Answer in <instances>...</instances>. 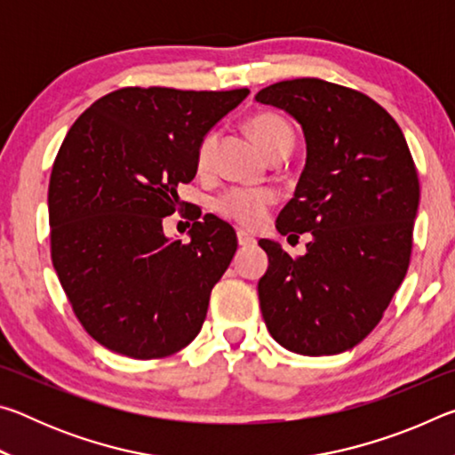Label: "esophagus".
<instances>
[{
  "mask_svg": "<svg viewBox=\"0 0 455 455\" xmlns=\"http://www.w3.org/2000/svg\"><path fill=\"white\" fill-rule=\"evenodd\" d=\"M236 241H238V244H241V246H252V244L257 243L255 238H252L251 235L243 233V230H238V233H236Z\"/></svg>",
  "mask_w": 455,
  "mask_h": 455,
  "instance_id": "esophagus-1",
  "label": "esophagus"
}]
</instances>
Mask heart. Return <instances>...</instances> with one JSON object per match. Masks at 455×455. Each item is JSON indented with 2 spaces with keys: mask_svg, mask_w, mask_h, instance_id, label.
Wrapping results in <instances>:
<instances>
[{
  "mask_svg": "<svg viewBox=\"0 0 455 455\" xmlns=\"http://www.w3.org/2000/svg\"><path fill=\"white\" fill-rule=\"evenodd\" d=\"M249 132L267 156L275 150L284 148V146H292V140H295L291 126L275 114H257V116H252L249 120ZM214 146H217V134H209L200 142L196 154V164L200 171H206L211 166ZM273 203L275 192L271 190L233 188L217 198L214 209L225 219L236 222V225L255 228L265 220L267 211L271 209Z\"/></svg>",
  "mask_w": 455,
  "mask_h": 455,
  "instance_id": "b5f03b06",
  "label": "heart"
}]
</instances>
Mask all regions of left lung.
I'll use <instances>...</instances> for the list:
<instances>
[{
	"mask_svg": "<svg viewBox=\"0 0 455 455\" xmlns=\"http://www.w3.org/2000/svg\"><path fill=\"white\" fill-rule=\"evenodd\" d=\"M255 98L303 128L305 168L276 230L311 233L297 259L279 243L259 241L268 257L259 281L260 311L284 349L335 355L371 333L405 279L418 171L397 122L357 90L297 78Z\"/></svg>",
	"mask_w": 455,
	"mask_h": 455,
	"instance_id": "1",
	"label": "left lung"
}]
</instances>
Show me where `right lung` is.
<instances>
[{"label": "right lung", "mask_w": 455, "mask_h": 455, "mask_svg": "<svg viewBox=\"0 0 455 455\" xmlns=\"http://www.w3.org/2000/svg\"><path fill=\"white\" fill-rule=\"evenodd\" d=\"M249 90L122 88L74 122L48 188L52 263L84 329L134 359L180 351L203 327L236 233L212 214L190 241L163 220L196 176L198 146Z\"/></svg>", "instance_id": "right-lung-1"}]
</instances>
